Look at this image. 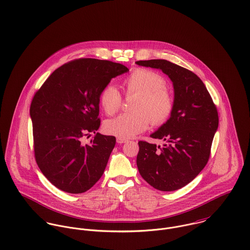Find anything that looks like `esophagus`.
I'll list each match as a JSON object with an SVG mask.
<instances>
[{
	"instance_id": "esophagus-1",
	"label": "esophagus",
	"mask_w": 250,
	"mask_h": 250,
	"mask_svg": "<svg viewBox=\"0 0 250 250\" xmlns=\"http://www.w3.org/2000/svg\"><path fill=\"white\" fill-rule=\"evenodd\" d=\"M127 140L125 139V138H121V137H117V143L118 144H123V143H125Z\"/></svg>"
}]
</instances>
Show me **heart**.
<instances>
[{"mask_svg":"<svg viewBox=\"0 0 250 250\" xmlns=\"http://www.w3.org/2000/svg\"><path fill=\"white\" fill-rule=\"evenodd\" d=\"M126 95L138 96L133 110L135 113L122 114L107 120L106 133L121 138H131L147 129L150 122L154 125L164 124L172 115L174 100L166 88L165 79L147 68H136L123 81ZM122 95L112 85L105 86L100 94V104L107 115H114L122 105Z\"/></svg>","mask_w":250,"mask_h":250,"instance_id":"heart-1","label":"heart"}]
</instances>
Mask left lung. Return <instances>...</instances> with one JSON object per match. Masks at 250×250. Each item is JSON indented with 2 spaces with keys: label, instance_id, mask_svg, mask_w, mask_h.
<instances>
[{
  "label": "left lung",
  "instance_id": "obj_1",
  "mask_svg": "<svg viewBox=\"0 0 250 250\" xmlns=\"http://www.w3.org/2000/svg\"><path fill=\"white\" fill-rule=\"evenodd\" d=\"M137 64L161 69L173 82L174 109L153 139L163 147L139 141L137 167L155 189L174 191L189 184L208 163L218 127V113L206 86L192 71L166 60L138 61Z\"/></svg>",
  "mask_w": 250,
  "mask_h": 250
}]
</instances>
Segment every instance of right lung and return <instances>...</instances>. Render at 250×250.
I'll use <instances>...</instances> for the list:
<instances>
[{
  "label": "right lung",
  "mask_w": 250,
  "mask_h": 250,
  "mask_svg": "<svg viewBox=\"0 0 250 250\" xmlns=\"http://www.w3.org/2000/svg\"><path fill=\"white\" fill-rule=\"evenodd\" d=\"M127 71L118 62L77 59L57 68L35 94L30 107L35 157L57 188L83 193L101 178L116 138L96 132L100 94L112 78ZM89 133L96 135L85 145Z\"/></svg>",
  "instance_id": "obj_1"
}]
</instances>
